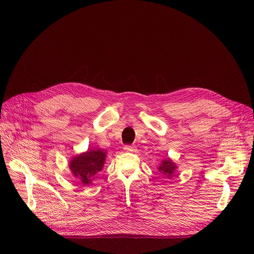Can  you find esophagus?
Here are the masks:
<instances>
[{"label":"esophagus","mask_w":254,"mask_h":254,"mask_svg":"<svg viewBox=\"0 0 254 254\" xmlns=\"http://www.w3.org/2000/svg\"><path fill=\"white\" fill-rule=\"evenodd\" d=\"M124 150L126 152H134L137 150V148H136V146H133V145H127V146L124 147Z\"/></svg>","instance_id":"34e87169"}]
</instances>
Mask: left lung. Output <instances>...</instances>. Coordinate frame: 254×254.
<instances>
[{
	"label": "left lung",
	"mask_w": 254,
	"mask_h": 254,
	"mask_svg": "<svg viewBox=\"0 0 254 254\" xmlns=\"http://www.w3.org/2000/svg\"><path fill=\"white\" fill-rule=\"evenodd\" d=\"M177 168H178L177 164L173 162L171 158H164L163 160H161V163L157 167V170L166 178L172 179L175 176V173L177 172Z\"/></svg>",
	"instance_id": "1"
}]
</instances>
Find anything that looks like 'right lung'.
<instances>
[{
  "label": "right lung",
  "instance_id": "1",
  "mask_svg": "<svg viewBox=\"0 0 254 254\" xmlns=\"http://www.w3.org/2000/svg\"><path fill=\"white\" fill-rule=\"evenodd\" d=\"M107 152L104 149L93 148L71 157L68 166L74 178L82 185H91L95 176L102 171Z\"/></svg>",
  "mask_w": 254,
  "mask_h": 254
}]
</instances>
